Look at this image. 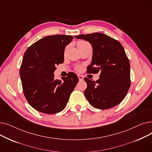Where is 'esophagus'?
Here are the masks:
<instances>
[{"mask_svg": "<svg viewBox=\"0 0 152 152\" xmlns=\"http://www.w3.org/2000/svg\"><path fill=\"white\" fill-rule=\"evenodd\" d=\"M77 76H78V78H79V81H83V80H84V77H83V76L80 75H78Z\"/></svg>", "mask_w": 152, "mask_h": 152, "instance_id": "34e87169", "label": "esophagus"}]
</instances>
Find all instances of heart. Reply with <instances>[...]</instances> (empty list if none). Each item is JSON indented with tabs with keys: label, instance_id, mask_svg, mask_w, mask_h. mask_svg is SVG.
Wrapping results in <instances>:
<instances>
[{
	"label": "heart",
	"instance_id": "b5f03b06",
	"mask_svg": "<svg viewBox=\"0 0 152 152\" xmlns=\"http://www.w3.org/2000/svg\"><path fill=\"white\" fill-rule=\"evenodd\" d=\"M86 44H87V42H85V41H79L77 43V46H79V45H84ZM81 68V66H77L76 67V69L77 70H80Z\"/></svg>",
	"mask_w": 152,
	"mask_h": 152
}]
</instances>
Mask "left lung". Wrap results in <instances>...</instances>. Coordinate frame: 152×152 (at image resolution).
Returning a JSON list of instances; mask_svg holds the SVG:
<instances>
[{
	"label": "left lung",
	"instance_id": "obj_1",
	"mask_svg": "<svg viewBox=\"0 0 152 152\" xmlns=\"http://www.w3.org/2000/svg\"><path fill=\"white\" fill-rule=\"evenodd\" d=\"M75 38L84 39L92 46V62L88 73H98L96 81L87 77L84 95L90 104L97 109H109L119 104L131 86L130 63L121 44L100 33L81 34Z\"/></svg>",
	"mask_w": 152,
	"mask_h": 152
}]
</instances>
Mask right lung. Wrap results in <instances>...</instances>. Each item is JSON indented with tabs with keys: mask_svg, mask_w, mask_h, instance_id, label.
Returning a JSON list of instances; mask_svg holds the SVG:
<instances>
[{
	"mask_svg": "<svg viewBox=\"0 0 152 152\" xmlns=\"http://www.w3.org/2000/svg\"><path fill=\"white\" fill-rule=\"evenodd\" d=\"M71 36H46L31 45L24 54L20 75L24 95L29 105L40 112L55 114L65 108L79 81L69 72L61 80L54 78L56 66L64 61Z\"/></svg>",
	"mask_w": 152,
	"mask_h": 152,
	"instance_id": "add662e5",
	"label": "right lung"
}]
</instances>
